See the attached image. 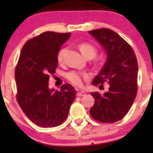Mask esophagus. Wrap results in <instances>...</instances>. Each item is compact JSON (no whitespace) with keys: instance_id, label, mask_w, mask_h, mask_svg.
<instances>
[{"instance_id":"obj_1","label":"esophagus","mask_w":153,"mask_h":153,"mask_svg":"<svg viewBox=\"0 0 153 153\" xmlns=\"http://www.w3.org/2000/svg\"><path fill=\"white\" fill-rule=\"evenodd\" d=\"M85 94L86 93L84 92V91H78V92H77V96H79V97L84 96Z\"/></svg>"}]
</instances>
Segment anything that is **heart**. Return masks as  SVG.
<instances>
[{
  "instance_id": "heart-1",
  "label": "heart",
  "mask_w": 153,
  "mask_h": 153,
  "mask_svg": "<svg viewBox=\"0 0 153 153\" xmlns=\"http://www.w3.org/2000/svg\"><path fill=\"white\" fill-rule=\"evenodd\" d=\"M80 51L82 55L86 58H95L97 54L96 48L89 43H81L78 46ZM66 49L62 48L60 49L57 55V61L59 64H61L64 61V55H65ZM67 78L74 85L81 86L84 84V81H86L89 78V75L84 72H77V71H71L67 74Z\"/></svg>"
}]
</instances>
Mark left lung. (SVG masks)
I'll list each match as a JSON object with an SVG mask.
<instances>
[{"label": "left lung", "instance_id": "obj_1", "mask_svg": "<svg viewBox=\"0 0 153 153\" xmlns=\"http://www.w3.org/2000/svg\"><path fill=\"white\" fill-rule=\"evenodd\" d=\"M89 33L105 49L107 59L92 84L103 86L108 82L109 90L101 94L91 92L95 104L91 116L101 123L111 124L122 119L129 112L138 91V61L131 46L109 29L89 31Z\"/></svg>", "mask_w": 153, "mask_h": 153}]
</instances>
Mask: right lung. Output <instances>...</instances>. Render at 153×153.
I'll use <instances>...</instances> for the list:
<instances>
[{"label": "right lung", "instance_id": "1", "mask_svg": "<svg viewBox=\"0 0 153 153\" xmlns=\"http://www.w3.org/2000/svg\"><path fill=\"white\" fill-rule=\"evenodd\" d=\"M70 35L45 32L31 38L21 49L15 67L17 101L29 119L41 127L62 124L76 97L69 84L61 86L60 91L48 86L49 75L58 66V51Z\"/></svg>", "mask_w": 153, "mask_h": 153}]
</instances>
